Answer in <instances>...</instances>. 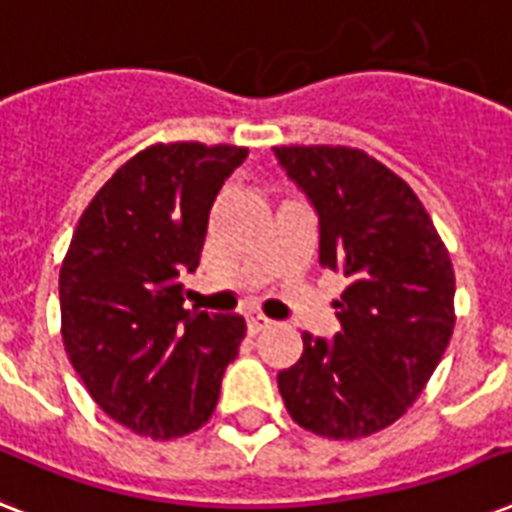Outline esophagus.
Returning <instances> with one entry per match:
<instances>
[{"label": "esophagus", "mask_w": 512, "mask_h": 512, "mask_svg": "<svg viewBox=\"0 0 512 512\" xmlns=\"http://www.w3.org/2000/svg\"><path fill=\"white\" fill-rule=\"evenodd\" d=\"M271 327V321L265 319V316H247V329H249V335H257V332H263V329Z\"/></svg>", "instance_id": "esophagus-1"}]
</instances>
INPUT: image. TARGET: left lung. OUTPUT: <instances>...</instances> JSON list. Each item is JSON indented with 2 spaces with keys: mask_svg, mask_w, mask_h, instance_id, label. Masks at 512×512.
Instances as JSON below:
<instances>
[{
  "mask_svg": "<svg viewBox=\"0 0 512 512\" xmlns=\"http://www.w3.org/2000/svg\"><path fill=\"white\" fill-rule=\"evenodd\" d=\"M273 154L319 215V263L348 279L340 332H303V356L279 372L281 398L316 436H372L412 406L452 340V260L412 188L364 151Z\"/></svg>",
  "mask_w": 512,
  "mask_h": 512,
  "instance_id": "1",
  "label": "left lung"
}]
</instances>
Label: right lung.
Masks as SVG:
<instances>
[{"label":"right lung","mask_w":512,"mask_h":512,"mask_svg":"<svg viewBox=\"0 0 512 512\" xmlns=\"http://www.w3.org/2000/svg\"><path fill=\"white\" fill-rule=\"evenodd\" d=\"M247 148L151 146L79 217L60 268L63 342L95 404L140 436L177 438L212 417L239 356V313L185 311L209 209Z\"/></svg>","instance_id":"add662e5"}]
</instances>
